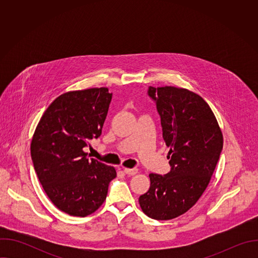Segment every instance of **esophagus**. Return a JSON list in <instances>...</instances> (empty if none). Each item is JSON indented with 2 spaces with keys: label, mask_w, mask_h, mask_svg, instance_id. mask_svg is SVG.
Segmentation results:
<instances>
[{
  "label": "esophagus",
  "mask_w": 258,
  "mask_h": 258,
  "mask_svg": "<svg viewBox=\"0 0 258 258\" xmlns=\"http://www.w3.org/2000/svg\"><path fill=\"white\" fill-rule=\"evenodd\" d=\"M123 171L128 175H135L136 173H138L139 170L137 168H124Z\"/></svg>",
  "instance_id": "esophagus-1"
}]
</instances>
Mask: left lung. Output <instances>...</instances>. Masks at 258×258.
Here are the masks:
<instances>
[{"instance_id":"left-lung-1","label":"left lung","mask_w":258,"mask_h":258,"mask_svg":"<svg viewBox=\"0 0 258 258\" xmlns=\"http://www.w3.org/2000/svg\"><path fill=\"white\" fill-rule=\"evenodd\" d=\"M169 148L171 169L150 173V188L139 198L153 219L175 218L192 208L206 190L223 149L224 138L209 105L187 89L149 87Z\"/></svg>"}]
</instances>
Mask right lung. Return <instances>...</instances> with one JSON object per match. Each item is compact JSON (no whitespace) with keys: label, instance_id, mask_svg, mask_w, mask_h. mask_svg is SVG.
<instances>
[{"label":"right lung","instance_id":"add662e5","mask_svg":"<svg viewBox=\"0 0 258 258\" xmlns=\"http://www.w3.org/2000/svg\"><path fill=\"white\" fill-rule=\"evenodd\" d=\"M112 93L107 88L60 95L40 119L30 144L31 159L43 189L61 211L85 217L106 200L113 166L87 157L89 141L101 136Z\"/></svg>","mask_w":258,"mask_h":258}]
</instances>
